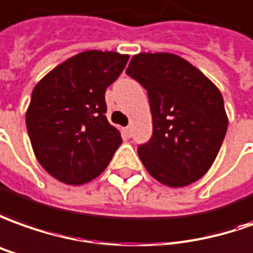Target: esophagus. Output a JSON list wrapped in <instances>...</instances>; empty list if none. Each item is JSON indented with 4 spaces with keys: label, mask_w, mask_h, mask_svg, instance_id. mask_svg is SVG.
<instances>
[{
    "label": "esophagus",
    "mask_w": 253,
    "mask_h": 253,
    "mask_svg": "<svg viewBox=\"0 0 253 253\" xmlns=\"http://www.w3.org/2000/svg\"><path fill=\"white\" fill-rule=\"evenodd\" d=\"M123 132L125 136L130 137V135H132V128H130V126H126V128H124Z\"/></svg>",
    "instance_id": "34e87169"
}]
</instances>
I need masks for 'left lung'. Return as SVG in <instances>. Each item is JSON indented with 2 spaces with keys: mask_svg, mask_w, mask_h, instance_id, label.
<instances>
[{
  "mask_svg": "<svg viewBox=\"0 0 253 253\" xmlns=\"http://www.w3.org/2000/svg\"><path fill=\"white\" fill-rule=\"evenodd\" d=\"M147 90L153 136L137 147L146 169L169 187H183L208 172L227 130L220 90L183 57L139 53L125 71Z\"/></svg>",
  "mask_w": 253,
  "mask_h": 253,
  "instance_id": "1",
  "label": "left lung"
}]
</instances>
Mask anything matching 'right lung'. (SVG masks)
<instances>
[{
	"instance_id": "add662e5",
	"label": "right lung",
	"mask_w": 253,
	"mask_h": 253,
	"mask_svg": "<svg viewBox=\"0 0 253 253\" xmlns=\"http://www.w3.org/2000/svg\"><path fill=\"white\" fill-rule=\"evenodd\" d=\"M129 55L85 50L56 66L31 93L26 126L38 163L66 184H84L109 165L123 139L106 118L104 93Z\"/></svg>"
}]
</instances>
